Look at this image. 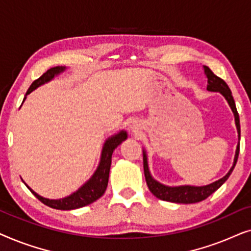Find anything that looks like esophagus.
<instances>
[{
	"label": "esophagus",
	"instance_id": "obj_1",
	"mask_svg": "<svg viewBox=\"0 0 251 251\" xmlns=\"http://www.w3.org/2000/svg\"><path fill=\"white\" fill-rule=\"evenodd\" d=\"M129 128H130V130H131L133 133H138L139 130H140V126L137 122H132L131 125H130Z\"/></svg>",
	"mask_w": 251,
	"mask_h": 251
}]
</instances>
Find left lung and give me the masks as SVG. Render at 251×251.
Masks as SVG:
<instances>
[{"label": "left lung", "instance_id": "8db88e82", "mask_svg": "<svg viewBox=\"0 0 251 251\" xmlns=\"http://www.w3.org/2000/svg\"><path fill=\"white\" fill-rule=\"evenodd\" d=\"M203 71L205 76L208 78V84H207V90L211 92H219L223 97L226 99L229 107H231L233 114H234V121L236 126V131H238V139L240 142V119L238 111H236L234 99H233L232 92L229 90L228 85L226 84L224 80H222L221 77H218L217 75L212 73L210 68L208 66H203ZM238 142V145H236L235 150V155H234V161H233V164L231 169L228 170V173L225 175L224 177H222L221 179L214 181V183L204 185V186H192V185H179V186H168V185H164L156 179H154L152 175H151L150 168H149V161H147V154L146 151L143 150V161H144V175H145L146 184L149 186L151 193H152L154 197L163 201L168 202H174V203H197V202H200L204 199H207L209 195H211L215 191H217L219 187L222 186L223 184L227 180L229 175L232 174L233 169H234L236 161H238L239 156V151H240V143Z\"/></svg>", "mask_w": 251, "mask_h": 251}]
</instances>
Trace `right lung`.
Wrapping results in <instances>:
<instances>
[{
	"label": "right lung",
	"mask_w": 251,
	"mask_h": 251,
	"mask_svg": "<svg viewBox=\"0 0 251 251\" xmlns=\"http://www.w3.org/2000/svg\"><path fill=\"white\" fill-rule=\"evenodd\" d=\"M67 67L65 66H56L48 70L42 76H40L37 80H35L30 84L28 90H27L25 97H24L23 102L26 100L27 95H29L30 92L35 90L41 85L48 83V82L52 81L54 77L64 73L66 71ZM23 105V104H22ZM128 138V133L125 130L115 133L111 137H108L105 140L104 145H102L101 154H100V160H99L97 169L95 170V173L85 183L82 185L80 188H77L74 193L68 195V197L61 198V199H48L41 197L40 194H37L35 191H33L25 181L24 184L28 187V190L39 199L41 202H43L44 204L48 207L58 209V210H73V209H78L85 205L91 204L92 202L97 201L99 198L102 197V194L105 193L106 188H107L108 184V177H109V169H111V163H112V154L114 152V150L119 145H121L122 142Z\"/></svg>",
	"instance_id": "1"
}]
</instances>
